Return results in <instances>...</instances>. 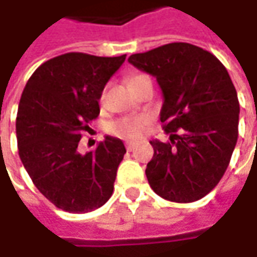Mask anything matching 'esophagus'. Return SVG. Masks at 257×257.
Wrapping results in <instances>:
<instances>
[{"instance_id":"34e87169","label":"esophagus","mask_w":257,"mask_h":257,"mask_svg":"<svg viewBox=\"0 0 257 257\" xmlns=\"http://www.w3.org/2000/svg\"><path fill=\"white\" fill-rule=\"evenodd\" d=\"M125 149H127L128 152H132V150L134 149V143H132V142H127V143H125Z\"/></svg>"}]
</instances>
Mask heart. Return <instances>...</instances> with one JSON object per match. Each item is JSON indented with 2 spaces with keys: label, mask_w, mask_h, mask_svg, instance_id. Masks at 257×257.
I'll return each instance as SVG.
<instances>
[{
  "label": "heart",
  "mask_w": 257,
  "mask_h": 257,
  "mask_svg": "<svg viewBox=\"0 0 257 257\" xmlns=\"http://www.w3.org/2000/svg\"><path fill=\"white\" fill-rule=\"evenodd\" d=\"M140 77H144L143 74H139L133 77L132 83H134L136 80H139ZM100 101H104V94L100 95ZM147 118L146 117H123V118H118L113 123L108 125V132L117 136V137H121V139H128V140H134V139H139L142 134L144 133V128H146V124H147Z\"/></svg>",
  "instance_id": "obj_1"
}]
</instances>
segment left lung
Listing matches in <instances>:
<instances>
[{
  "label": "left lung",
  "instance_id": "obj_1",
  "mask_svg": "<svg viewBox=\"0 0 257 257\" xmlns=\"http://www.w3.org/2000/svg\"><path fill=\"white\" fill-rule=\"evenodd\" d=\"M128 63L154 75L164 97L160 121L170 142H150V187L170 202L202 199L220 182L239 134L240 107L226 67L189 43L133 54Z\"/></svg>",
  "mask_w": 257,
  "mask_h": 257
}]
</instances>
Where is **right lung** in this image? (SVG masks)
I'll return each mask as SVG.
<instances>
[{
    "label": "right lung",
    "mask_w": 257,
    "mask_h": 257,
    "mask_svg": "<svg viewBox=\"0 0 257 257\" xmlns=\"http://www.w3.org/2000/svg\"><path fill=\"white\" fill-rule=\"evenodd\" d=\"M124 60L67 53L40 65L25 84L15 121L18 154L35 187L61 210L91 212L113 194L123 142L105 136L93 152L77 149Z\"/></svg>",
    "instance_id": "1"
}]
</instances>
